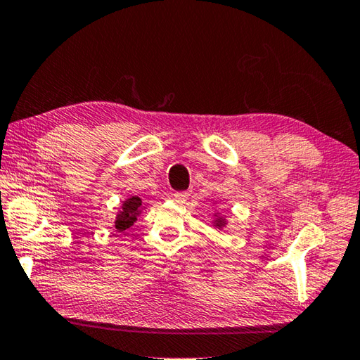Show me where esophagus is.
Wrapping results in <instances>:
<instances>
[{
  "label": "esophagus",
  "instance_id": "34e87169",
  "mask_svg": "<svg viewBox=\"0 0 360 360\" xmlns=\"http://www.w3.org/2000/svg\"><path fill=\"white\" fill-rule=\"evenodd\" d=\"M189 198V193H175L174 194V200L177 203H185Z\"/></svg>",
  "mask_w": 360,
  "mask_h": 360
}]
</instances>
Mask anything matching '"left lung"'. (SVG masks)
<instances>
[{"label": "left lung", "mask_w": 360, "mask_h": 360, "mask_svg": "<svg viewBox=\"0 0 360 360\" xmlns=\"http://www.w3.org/2000/svg\"><path fill=\"white\" fill-rule=\"evenodd\" d=\"M223 225H225V220H223V219H217V220H215V226L221 228Z\"/></svg>", "instance_id": "8db88e82"}]
</instances>
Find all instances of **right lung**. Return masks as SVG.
<instances>
[{"mask_svg":"<svg viewBox=\"0 0 360 360\" xmlns=\"http://www.w3.org/2000/svg\"><path fill=\"white\" fill-rule=\"evenodd\" d=\"M143 207V202L141 198L134 195L131 198H127V200L123 203L122 206V211L117 215V220H115V229L120 231H126L129 226L134 225V221L137 220V215L140 214Z\"/></svg>","mask_w":360,"mask_h":360,"instance_id":"right-lung-1","label":"right lung"}]
</instances>
